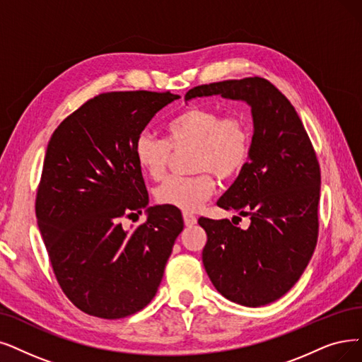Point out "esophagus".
<instances>
[{"mask_svg": "<svg viewBox=\"0 0 362 362\" xmlns=\"http://www.w3.org/2000/svg\"><path fill=\"white\" fill-rule=\"evenodd\" d=\"M182 218H184L185 226H194L197 223L196 215H193L190 212H182Z\"/></svg>", "mask_w": 362, "mask_h": 362, "instance_id": "esophagus-1", "label": "esophagus"}]
</instances>
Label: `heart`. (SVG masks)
<instances>
[{
	"label": "heart",
	"mask_w": 362,
	"mask_h": 362,
	"mask_svg": "<svg viewBox=\"0 0 362 362\" xmlns=\"http://www.w3.org/2000/svg\"><path fill=\"white\" fill-rule=\"evenodd\" d=\"M166 139L144 132L135 142L139 169L160 181L168 169L172 150L192 148L187 177H170L156 189L160 205L196 211L212 196L215 178L231 181L248 165L252 135L240 114H224L209 107L193 105L181 111L166 124Z\"/></svg>",
	"instance_id": "b5f03b06"
}]
</instances>
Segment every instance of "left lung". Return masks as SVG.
<instances>
[{
	"mask_svg": "<svg viewBox=\"0 0 362 362\" xmlns=\"http://www.w3.org/2000/svg\"><path fill=\"white\" fill-rule=\"evenodd\" d=\"M211 95L251 105L250 162L216 202L223 209L250 216L251 224L242 230L230 220L200 216L197 223L208 236L202 259L226 298L248 308L264 306L291 290L315 251L320 163L294 107L269 80L202 84L187 92L185 99Z\"/></svg>",
	"mask_w": 362,
	"mask_h": 362,
	"instance_id": "obj_1",
	"label": "left lung"
}]
</instances>
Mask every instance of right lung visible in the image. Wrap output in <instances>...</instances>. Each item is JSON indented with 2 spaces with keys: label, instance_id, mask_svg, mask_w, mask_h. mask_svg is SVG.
Listing matches in <instances>:
<instances>
[{
  "label": "right lung",
  "instance_id": "1",
  "mask_svg": "<svg viewBox=\"0 0 362 362\" xmlns=\"http://www.w3.org/2000/svg\"><path fill=\"white\" fill-rule=\"evenodd\" d=\"M170 92L93 96L53 132L35 197L37 223L57 284L84 313L120 320L146 308L162 282L182 231L175 206H151L127 231L122 220L142 212L148 192L135 142Z\"/></svg>",
  "mask_w": 362,
  "mask_h": 362
}]
</instances>
